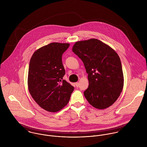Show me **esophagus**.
Masks as SVG:
<instances>
[{
  "label": "esophagus",
  "mask_w": 147,
  "mask_h": 147,
  "mask_svg": "<svg viewBox=\"0 0 147 147\" xmlns=\"http://www.w3.org/2000/svg\"><path fill=\"white\" fill-rule=\"evenodd\" d=\"M75 85H76V87H78V86H79V83L78 82L75 83Z\"/></svg>",
  "instance_id": "obj_1"
}]
</instances>
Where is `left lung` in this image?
Listing matches in <instances>:
<instances>
[{
  "instance_id": "1",
  "label": "left lung",
  "mask_w": 147,
  "mask_h": 147,
  "mask_svg": "<svg viewBox=\"0 0 147 147\" xmlns=\"http://www.w3.org/2000/svg\"><path fill=\"white\" fill-rule=\"evenodd\" d=\"M72 51L83 61L89 86L84 92L88 102L98 109L113 105L124 84L121 59L109 45L95 38L76 42Z\"/></svg>"
}]
</instances>
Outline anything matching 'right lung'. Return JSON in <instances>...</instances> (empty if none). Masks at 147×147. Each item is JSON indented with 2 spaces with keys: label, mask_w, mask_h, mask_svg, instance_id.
<instances>
[{
  "label": "right lung",
  "mask_w": 147,
  "mask_h": 147,
  "mask_svg": "<svg viewBox=\"0 0 147 147\" xmlns=\"http://www.w3.org/2000/svg\"><path fill=\"white\" fill-rule=\"evenodd\" d=\"M68 43H50L31 57L28 76L29 92L44 110L57 112L67 105L74 88L65 80L62 57Z\"/></svg>",
  "instance_id": "add662e5"
}]
</instances>
